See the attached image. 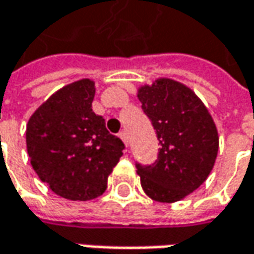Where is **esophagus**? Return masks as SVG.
<instances>
[{"mask_svg": "<svg viewBox=\"0 0 254 254\" xmlns=\"http://www.w3.org/2000/svg\"><path fill=\"white\" fill-rule=\"evenodd\" d=\"M119 137H120V138H122V140H123V142H124V145H126V147H128V138H127V132L122 131V132H120V134H119Z\"/></svg>", "mask_w": 254, "mask_h": 254, "instance_id": "obj_1", "label": "esophagus"}]
</instances>
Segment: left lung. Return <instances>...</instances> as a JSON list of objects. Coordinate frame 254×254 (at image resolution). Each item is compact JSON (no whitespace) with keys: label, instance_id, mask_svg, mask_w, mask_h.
<instances>
[{"label":"left lung","instance_id":"obj_1","mask_svg":"<svg viewBox=\"0 0 254 254\" xmlns=\"http://www.w3.org/2000/svg\"><path fill=\"white\" fill-rule=\"evenodd\" d=\"M137 97L161 144L155 164H137L142 190L157 202L182 200L206 181L215 165L216 124L196 93L170 77L140 86Z\"/></svg>","mask_w":254,"mask_h":254}]
</instances>
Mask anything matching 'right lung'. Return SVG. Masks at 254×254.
Returning a JSON list of instances; mask_svg holds the SVG:
<instances>
[{"mask_svg":"<svg viewBox=\"0 0 254 254\" xmlns=\"http://www.w3.org/2000/svg\"><path fill=\"white\" fill-rule=\"evenodd\" d=\"M94 80L66 84L44 102L26 124L31 165L56 195L90 200L103 195L124 144L107 131L92 103Z\"/></svg>","mask_w":254,"mask_h":254,"instance_id":"obj_1","label":"right lung"}]
</instances>
